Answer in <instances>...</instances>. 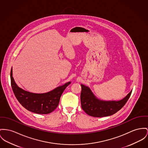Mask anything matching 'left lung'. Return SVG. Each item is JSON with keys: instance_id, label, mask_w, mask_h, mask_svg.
Instances as JSON below:
<instances>
[{"instance_id": "obj_1", "label": "left lung", "mask_w": 148, "mask_h": 148, "mask_svg": "<svg viewBox=\"0 0 148 148\" xmlns=\"http://www.w3.org/2000/svg\"><path fill=\"white\" fill-rule=\"evenodd\" d=\"M81 86V104L82 109L90 116L103 117L111 116L122 108L130 98L132 90L125 98L120 100L105 101L97 98L89 87Z\"/></svg>"}]
</instances>
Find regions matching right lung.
I'll return each instance as SVG.
<instances>
[{
  "mask_svg": "<svg viewBox=\"0 0 148 148\" xmlns=\"http://www.w3.org/2000/svg\"><path fill=\"white\" fill-rule=\"evenodd\" d=\"M12 76V68L10 71L11 86L16 98L25 108L37 114H49L54 110L59 104L63 92L71 84V82H68L49 92L36 94L25 91L18 87Z\"/></svg>",
  "mask_w": 148,
  "mask_h": 148,
  "instance_id": "obj_1",
  "label": "right lung"
}]
</instances>
